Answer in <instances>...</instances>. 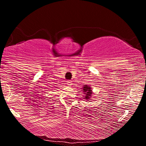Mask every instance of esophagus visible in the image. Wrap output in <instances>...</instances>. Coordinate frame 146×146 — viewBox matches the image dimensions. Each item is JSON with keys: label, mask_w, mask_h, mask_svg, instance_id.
<instances>
[{"label": "esophagus", "mask_w": 146, "mask_h": 146, "mask_svg": "<svg viewBox=\"0 0 146 146\" xmlns=\"http://www.w3.org/2000/svg\"><path fill=\"white\" fill-rule=\"evenodd\" d=\"M66 84L68 85L69 86H71V85H72V82L71 80H67V82H66Z\"/></svg>", "instance_id": "1"}]
</instances>
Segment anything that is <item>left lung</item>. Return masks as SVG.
<instances>
[{
    "mask_svg": "<svg viewBox=\"0 0 146 146\" xmlns=\"http://www.w3.org/2000/svg\"><path fill=\"white\" fill-rule=\"evenodd\" d=\"M84 90V92L86 93V99H89V96L91 94V91L92 90H90V87H89L88 86H84L83 88Z\"/></svg>",
    "mask_w": 146,
    "mask_h": 146,
    "instance_id": "obj_1",
    "label": "left lung"
}]
</instances>
